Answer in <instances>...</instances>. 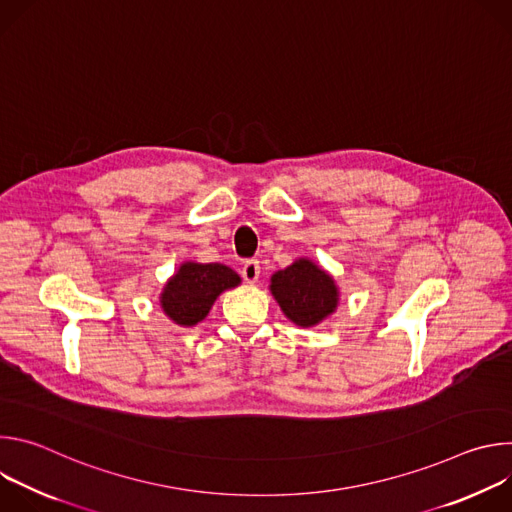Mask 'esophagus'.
<instances>
[{
    "label": "esophagus",
    "instance_id": "obj_1",
    "mask_svg": "<svg viewBox=\"0 0 512 512\" xmlns=\"http://www.w3.org/2000/svg\"><path fill=\"white\" fill-rule=\"evenodd\" d=\"M259 271H261L259 261H257V259H249V261L243 263L241 275H243V279H245L247 283H255V281L259 279Z\"/></svg>",
    "mask_w": 512,
    "mask_h": 512
}]
</instances>
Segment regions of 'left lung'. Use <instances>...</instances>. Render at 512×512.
I'll return each instance as SVG.
<instances>
[{"label": "left lung", "instance_id": "obj_1", "mask_svg": "<svg viewBox=\"0 0 512 512\" xmlns=\"http://www.w3.org/2000/svg\"><path fill=\"white\" fill-rule=\"evenodd\" d=\"M271 294L296 326L310 328L334 314L338 287L330 273L310 259H298L271 275Z\"/></svg>", "mask_w": 512, "mask_h": 512}]
</instances>
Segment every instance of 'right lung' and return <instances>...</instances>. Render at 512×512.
Instances as JSON below:
<instances>
[{"label": "right lung", "mask_w": 512, "mask_h": 512, "mask_svg": "<svg viewBox=\"0 0 512 512\" xmlns=\"http://www.w3.org/2000/svg\"><path fill=\"white\" fill-rule=\"evenodd\" d=\"M239 283L241 277L223 263L186 261L166 281L160 306L174 324L190 328L208 316L212 304L225 289Z\"/></svg>", "instance_id": "1"}]
</instances>
